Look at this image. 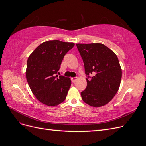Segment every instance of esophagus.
Segmentation results:
<instances>
[{"label":"esophagus","mask_w":146,"mask_h":146,"mask_svg":"<svg viewBox=\"0 0 146 146\" xmlns=\"http://www.w3.org/2000/svg\"><path fill=\"white\" fill-rule=\"evenodd\" d=\"M77 80V77H72V78H71V81L73 83H74Z\"/></svg>","instance_id":"1"}]
</instances>
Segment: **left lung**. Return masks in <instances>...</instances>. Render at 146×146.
Listing matches in <instances>:
<instances>
[{"instance_id":"8db88e82","label":"left lung","mask_w":146,"mask_h":146,"mask_svg":"<svg viewBox=\"0 0 146 146\" xmlns=\"http://www.w3.org/2000/svg\"><path fill=\"white\" fill-rule=\"evenodd\" d=\"M76 46L87 77V86L81 92L82 98L92 107H102L114 98L120 86L122 69L117 56L100 43L77 44Z\"/></svg>"}]
</instances>
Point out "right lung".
I'll list each match as a JSON object with an SVG mask.
<instances>
[{
  "label": "right lung",
  "instance_id": "obj_1",
  "mask_svg": "<svg viewBox=\"0 0 146 146\" xmlns=\"http://www.w3.org/2000/svg\"><path fill=\"white\" fill-rule=\"evenodd\" d=\"M73 42L58 40L44 42L29 56L26 78L33 94L48 106H56L66 99L71 80L56 75L64 56L74 46Z\"/></svg>",
  "mask_w": 146,
  "mask_h": 146
}]
</instances>
